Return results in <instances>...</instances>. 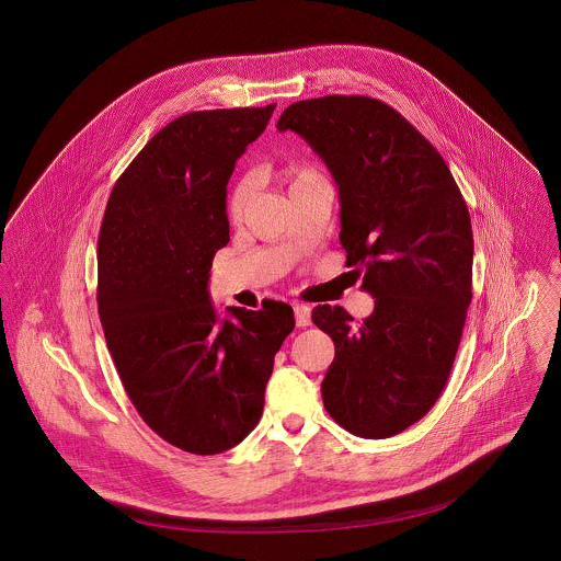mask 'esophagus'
<instances>
[{"instance_id": "esophagus-1", "label": "esophagus", "mask_w": 561, "mask_h": 561, "mask_svg": "<svg viewBox=\"0 0 561 561\" xmlns=\"http://www.w3.org/2000/svg\"><path fill=\"white\" fill-rule=\"evenodd\" d=\"M294 318L298 328H305L311 323V309L305 305H294Z\"/></svg>"}]
</instances>
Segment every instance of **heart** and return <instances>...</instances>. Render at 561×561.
Segmentation results:
<instances>
[{
    "label": "heart",
    "mask_w": 561,
    "mask_h": 561,
    "mask_svg": "<svg viewBox=\"0 0 561 561\" xmlns=\"http://www.w3.org/2000/svg\"><path fill=\"white\" fill-rule=\"evenodd\" d=\"M272 176L283 183L287 187V192H296L298 187L302 185H309L313 181H321L320 170L311 163H285V165H278L272 170ZM245 198H248V185L243 181H238L229 196H227V214L233 222H238L243 214V205H245Z\"/></svg>",
    "instance_id": "b5f03b06"
}]
</instances>
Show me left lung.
<instances>
[{
	"label": "left lung",
	"mask_w": 561,
	"mask_h": 561,
	"mask_svg": "<svg viewBox=\"0 0 561 561\" xmlns=\"http://www.w3.org/2000/svg\"><path fill=\"white\" fill-rule=\"evenodd\" d=\"M276 127L330 168L345 265L376 298L363 321L343 307L313 309L334 343L323 405L354 436H396L430 412L456 360L473 298L469 207L432 142L380 99L298 101Z\"/></svg>",
	"instance_id": "obj_1"
}]
</instances>
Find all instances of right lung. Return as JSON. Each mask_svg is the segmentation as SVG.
<instances>
[{"mask_svg": "<svg viewBox=\"0 0 561 561\" xmlns=\"http://www.w3.org/2000/svg\"><path fill=\"white\" fill-rule=\"evenodd\" d=\"M190 112L114 183L96 241L99 320L127 398L165 443L222 454L254 430L294 309L267 300L218 320L207 283L229 243L227 183L274 112Z\"/></svg>", "mask_w": 561, "mask_h": 561, "instance_id": "1", "label": "right lung"}]
</instances>
